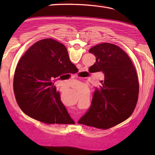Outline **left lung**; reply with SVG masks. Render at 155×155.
<instances>
[{"mask_svg": "<svg viewBox=\"0 0 155 155\" xmlns=\"http://www.w3.org/2000/svg\"><path fill=\"white\" fill-rule=\"evenodd\" d=\"M89 52L96 62L88 71H101L104 80L103 86L95 89L89 108L78 123L107 129L127 119L135 108L139 91L137 74L128 56L117 45L104 42Z\"/></svg>", "mask_w": 155, "mask_h": 155, "instance_id": "obj_1", "label": "left lung"}]
</instances>
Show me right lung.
<instances>
[{"mask_svg":"<svg viewBox=\"0 0 155 155\" xmlns=\"http://www.w3.org/2000/svg\"><path fill=\"white\" fill-rule=\"evenodd\" d=\"M76 69L61 42L51 38L36 42L20 59L15 72L13 88L20 108L42 123H74L52 81Z\"/></svg>","mask_w":155,"mask_h":155,"instance_id":"obj_1","label":"right lung"}]
</instances>
